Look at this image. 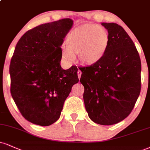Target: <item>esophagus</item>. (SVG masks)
Instances as JSON below:
<instances>
[{"label":"esophagus","instance_id":"1","mask_svg":"<svg viewBox=\"0 0 150 150\" xmlns=\"http://www.w3.org/2000/svg\"><path fill=\"white\" fill-rule=\"evenodd\" d=\"M81 75H82V72H81V70H77V75H78V78H79V80H80V77H81Z\"/></svg>","mask_w":150,"mask_h":150}]
</instances>
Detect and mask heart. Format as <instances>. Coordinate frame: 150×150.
Wrapping results in <instances>:
<instances>
[{"label": "heart", "mask_w": 150, "mask_h": 150, "mask_svg": "<svg viewBox=\"0 0 150 150\" xmlns=\"http://www.w3.org/2000/svg\"><path fill=\"white\" fill-rule=\"evenodd\" d=\"M109 42V33L105 28L97 24H84L68 34L63 57L70 62L77 56L82 64L93 66L104 57Z\"/></svg>", "instance_id": "1"}]
</instances>
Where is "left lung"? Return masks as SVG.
I'll return each instance as SVG.
<instances>
[{
    "mask_svg": "<svg viewBox=\"0 0 150 150\" xmlns=\"http://www.w3.org/2000/svg\"><path fill=\"white\" fill-rule=\"evenodd\" d=\"M110 36L108 48L98 64L81 67L84 105L89 117L112 125L129 116L141 89V62L133 40L122 26L102 23Z\"/></svg>",
    "mask_w": 150,
    "mask_h": 150,
    "instance_id": "1",
    "label": "left lung"
}]
</instances>
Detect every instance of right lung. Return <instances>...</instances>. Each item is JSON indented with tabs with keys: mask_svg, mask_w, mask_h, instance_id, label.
Masks as SVG:
<instances>
[{
	"mask_svg": "<svg viewBox=\"0 0 150 150\" xmlns=\"http://www.w3.org/2000/svg\"><path fill=\"white\" fill-rule=\"evenodd\" d=\"M73 21L63 19L26 32L18 41L10 66V92L22 116L47 127L59 120L72 86L79 82L77 68L61 67V46Z\"/></svg>",
	"mask_w": 150,
	"mask_h": 150,
	"instance_id": "add662e5",
	"label": "right lung"
}]
</instances>
